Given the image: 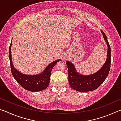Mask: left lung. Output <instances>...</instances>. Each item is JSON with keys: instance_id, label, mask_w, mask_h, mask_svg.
<instances>
[{"instance_id": "left-lung-1", "label": "left lung", "mask_w": 121, "mask_h": 121, "mask_svg": "<svg viewBox=\"0 0 121 121\" xmlns=\"http://www.w3.org/2000/svg\"><path fill=\"white\" fill-rule=\"evenodd\" d=\"M106 43L107 46V59L106 62L99 70L92 74L85 75L79 73L74 65L66 61L68 70V81L73 89L79 92L94 91L104 82L109 73L111 62V51L109 43L105 33L101 30Z\"/></svg>"}]
</instances>
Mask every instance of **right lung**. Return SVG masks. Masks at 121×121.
<instances>
[{"instance_id":"add662e5","label":"right lung","mask_w":121,"mask_h":121,"mask_svg":"<svg viewBox=\"0 0 121 121\" xmlns=\"http://www.w3.org/2000/svg\"><path fill=\"white\" fill-rule=\"evenodd\" d=\"M12 40L9 46V60L11 71L14 79L23 89L28 91L39 92L46 89L50 83L51 73L52 69L57 62L61 61V59H58L50 63L43 71L38 74H24L20 72L14 67L12 60Z\"/></svg>"}]
</instances>
